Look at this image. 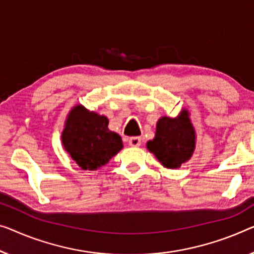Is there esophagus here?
<instances>
[{
  "mask_svg": "<svg viewBox=\"0 0 254 254\" xmlns=\"http://www.w3.org/2000/svg\"><path fill=\"white\" fill-rule=\"evenodd\" d=\"M128 145H130L131 147H139L140 145H141V139H140L139 137H132L128 139Z\"/></svg>",
  "mask_w": 254,
  "mask_h": 254,
  "instance_id": "obj_1",
  "label": "esophagus"
}]
</instances>
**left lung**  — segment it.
Returning a JSON list of instances; mask_svg holds the SVG:
<instances>
[{
  "instance_id": "obj_1",
  "label": "left lung",
  "mask_w": 254,
  "mask_h": 254,
  "mask_svg": "<svg viewBox=\"0 0 254 254\" xmlns=\"http://www.w3.org/2000/svg\"><path fill=\"white\" fill-rule=\"evenodd\" d=\"M146 146L166 169H178L190 160L196 147V132L188 109H181L177 117L162 116L156 123L154 139Z\"/></svg>"
}]
</instances>
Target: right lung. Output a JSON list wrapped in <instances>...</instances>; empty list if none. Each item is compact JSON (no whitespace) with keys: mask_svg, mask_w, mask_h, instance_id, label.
<instances>
[{"mask_svg":"<svg viewBox=\"0 0 254 254\" xmlns=\"http://www.w3.org/2000/svg\"><path fill=\"white\" fill-rule=\"evenodd\" d=\"M105 115L75 105L66 116L62 143L82 170L96 171L123 148L122 138L108 128Z\"/></svg>","mask_w":254,"mask_h":254,"instance_id":"1","label":"right lung"}]
</instances>
